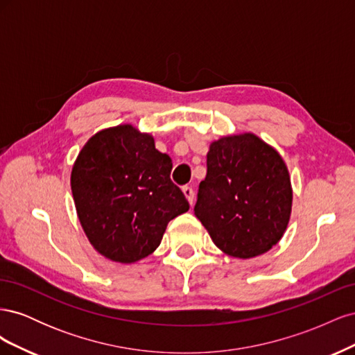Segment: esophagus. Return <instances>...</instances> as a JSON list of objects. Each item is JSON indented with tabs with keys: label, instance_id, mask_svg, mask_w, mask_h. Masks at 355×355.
Listing matches in <instances>:
<instances>
[{
	"label": "esophagus",
	"instance_id": "1",
	"mask_svg": "<svg viewBox=\"0 0 355 355\" xmlns=\"http://www.w3.org/2000/svg\"><path fill=\"white\" fill-rule=\"evenodd\" d=\"M182 191H184V194H185L188 202L192 206V204H194V200H196L194 198V189H192L191 187H184V188H182Z\"/></svg>",
	"mask_w": 355,
	"mask_h": 355
}]
</instances>
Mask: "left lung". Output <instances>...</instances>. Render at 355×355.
I'll return each mask as SVG.
<instances>
[{
	"label": "left lung",
	"instance_id": "1",
	"mask_svg": "<svg viewBox=\"0 0 355 355\" xmlns=\"http://www.w3.org/2000/svg\"><path fill=\"white\" fill-rule=\"evenodd\" d=\"M292 198L282 155L256 135L243 133L210 144L194 211L223 253L250 259L282 240Z\"/></svg>",
	"mask_w": 355,
	"mask_h": 355
}]
</instances>
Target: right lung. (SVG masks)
<instances>
[{
    "instance_id": "obj_1",
    "label": "right lung",
    "mask_w": 355,
    "mask_h": 355,
    "mask_svg": "<svg viewBox=\"0 0 355 355\" xmlns=\"http://www.w3.org/2000/svg\"><path fill=\"white\" fill-rule=\"evenodd\" d=\"M171 158L130 124L92 136L75 159L71 189L81 227L102 256L133 263L151 254L167 223L189 210L170 179Z\"/></svg>"
}]
</instances>
